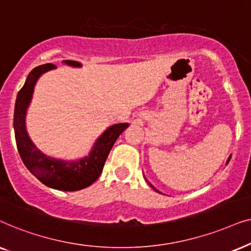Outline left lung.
Segmentation results:
<instances>
[{"mask_svg": "<svg viewBox=\"0 0 251 251\" xmlns=\"http://www.w3.org/2000/svg\"><path fill=\"white\" fill-rule=\"evenodd\" d=\"M229 159H230V156H229V158H228V160H227V163H228V162H229ZM149 185H150V183H149ZM150 186H151V188H153V189H155V190H156V192H158V190H157V189L155 188V187H153L152 185H150Z\"/></svg>", "mask_w": 251, "mask_h": 251, "instance_id": "1", "label": "left lung"}]
</instances>
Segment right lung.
<instances>
[{"instance_id": "obj_1", "label": "right lung", "mask_w": 251, "mask_h": 251, "mask_svg": "<svg viewBox=\"0 0 251 251\" xmlns=\"http://www.w3.org/2000/svg\"><path fill=\"white\" fill-rule=\"evenodd\" d=\"M64 63L73 68L81 66L79 62L75 61H64ZM55 68V65L48 63L33 69L26 79L25 85L17 94L15 115H13L15 138L23 163L33 176L50 188L75 192L91 186L99 179L110 150L118 136L128 127V124H115L106 128L103 134L96 140L89 155L79 160L52 158L40 151L26 132V110L31 102L34 86L40 75Z\"/></svg>"}]
</instances>
